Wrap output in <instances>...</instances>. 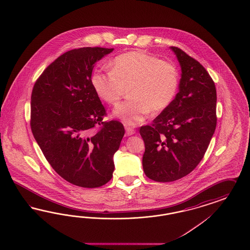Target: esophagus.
<instances>
[{"instance_id":"34e87169","label":"esophagus","mask_w":250,"mask_h":250,"mask_svg":"<svg viewBox=\"0 0 250 250\" xmlns=\"http://www.w3.org/2000/svg\"><path fill=\"white\" fill-rule=\"evenodd\" d=\"M136 133V130L134 128H132V127H130V126H127V125H125V134H126V136H132V135H134Z\"/></svg>"}]
</instances>
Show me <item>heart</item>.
Returning a JSON list of instances; mask_svg holds the SVG:
<instances>
[{"label": "heart", "instance_id": "1", "mask_svg": "<svg viewBox=\"0 0 250 250\" xmlns=\"http://www.w3.org/2000/svg\"><path fill=\"white\" fill-rule=\"evenodd\" d=\"M110 71L95 70L91 85L100 98L114 105L128 87L131 98L114 108V114L128 125L144 121L152 112L160 113L172 103L179 89L180 74L174 64L141 51L117 56Z\"/></svg>", "mask_w": 250, "mask_h": 250}]
</instances>
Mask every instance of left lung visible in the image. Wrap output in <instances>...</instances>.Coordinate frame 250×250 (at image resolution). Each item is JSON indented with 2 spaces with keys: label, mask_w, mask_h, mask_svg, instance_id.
Instances as JSON below:
<instances>
[{
  "label": "left lung",
  "mask_w": 250,
  "mask_h": 250,
  "mask_svg": "<svg viewBox=\"0 0 250 250\" xmlns=\"http://www.w3.org/2000/svg\"><path fill=\"white\" fill-rule=\"evenodd\" d=\"M170 48L182 67L180 90L167 109L139 130L145 143V174L159 182L180 180L196 167L217 123L216 89L211 76L181 48Z\"/></svg>",
  "instance_id": "1"
}]
</instances>
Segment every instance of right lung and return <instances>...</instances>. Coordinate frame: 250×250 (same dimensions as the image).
<instances>
[{"instance_id": "1", "label": "right lung", "mask_w": 250, "mask_h": 250, "mask_svg": "<svg viewBox=\"0 0 250 250\" xmlns=\"http://www.w3.org/2000/svg\"><path fill=\"white\" fill-rule=\"evenodd\" d=\"M114 48L62 54L38 77L31 94L30 126L45 159L69 183L97 188L112 179L113 157L125 135L91 85L94 65Z\"/></svg>"}]
</instances>
